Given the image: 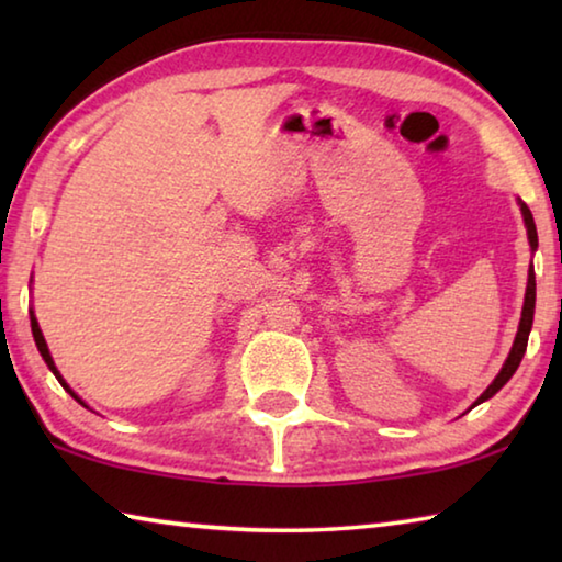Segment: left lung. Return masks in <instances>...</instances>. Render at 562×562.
<instances>
[{"mask_svg": "<svg viewBox=\"0 0 562 562\" xmlns=\"http://www.w3.org/2000/svg\"><path fill=\"white\" fill-rule=\"evenodd\" d=\"M520 211H522V221H526V227H528L530 247H532V250H536V247H538L536 223H532V215H530L526 203H520ZM532 312H536V272H532V265H530V270H528V288H526V302H522V317H520V325H518L516 341H513L510 355L506 359V364H503V369L498 372V376L493 379V384L479 396V402H475V404L486 402V398H491L493 394H496L498 389L506 384L513 374H516V369H518L520 359H522V355H526V347H528V335H530V327H532Z\"/></svg>", "mask_w": 562, "mask_h": 562, "instance_id": "1", "label": "left lung"}]
</instances>
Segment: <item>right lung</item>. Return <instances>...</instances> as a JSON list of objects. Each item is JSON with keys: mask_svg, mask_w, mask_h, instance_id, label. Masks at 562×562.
Segmentation results:
<instances>
[{"mask_svg": "<svg viewBox=\"0 0 562 562\" xmlns=\"http://www.w3.org/2000/svg\"><path fill=\"white\" fill-rule=\"evenodd\" d=\"M32 335H34V341H36V347H40V355L44 357V361H46V367H49L52 369V372H54V376L56 379H59V382H61V386L66 389V392H69L74 398H79V396H76L74 392H71V389L69 386H66V382H64V379H61V374L59 372H56V367H54V359H52V355H49V347H46V341H44V335H42V329H40V322H36V317L32 315ZM79 402H81V398H79ZM83 404V402H81Z\"/></svg>", "mask_w": 562, "mask_h": 562, "instance_id": "add662e5", "label": "right lung"}]
</instances>
